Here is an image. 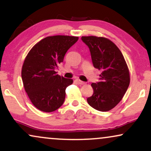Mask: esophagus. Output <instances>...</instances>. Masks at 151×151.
<instances>
[{
    "mask_svg": "<svg viewBox=\"0 0 151 151\" xmlns=\"http://www.w3.org/2000/svg\"><path fill=\"white\" fill-rule=\"evenodd\" d=\"M76 83H77L78 84V85H85V82L81 81V80H78V79L76 80Z\"/></svg>",
    "mask_w": 151,
    "mask_h": 151,
    "instance_id": "34e87169",
    "label": "esophagus"
}]
</instances>
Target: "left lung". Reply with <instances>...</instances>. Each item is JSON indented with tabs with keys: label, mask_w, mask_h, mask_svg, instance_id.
<instances>
[{
	"label": "left lung",
	"mask_w": 151,
	"mask_h": 151,
	"mask_svg": "<svg viewBox=\"0 0 151 151\" xmlns=\"http://www.w3.org/2000/svg\"><path fill=\"white\" fill-rule=\"evenodd\" d=\"M89 47L93 65L101 70L100 82L92 83L93 93L87 98L88 104L95 109L107 111L121 101L130 85V72L119 48L102 37H82Z\"/></svg>",
	"instance_id": "left-lung-1"
}]
</instances>
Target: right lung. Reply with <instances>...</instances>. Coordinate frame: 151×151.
Wrapping results in <instances>:
<instances>
[{
    "label": "right lung",
    "instance_id": "right-lung-1",
    "mask_svg": "<svg viewBox=\"0 0 151 151\" xmlns=\"http://www.w3.org/2000/svg\"><path fill=\"white\" fill-rule=\"evenodd\" d=\"M78 37L55 35L37 43L27 55L21 70L23 87L35 107L45 112L55 111L63 104L65 90L73 80L57 74L66 52Z\"/></svg>",
    "mask_w": 151,
    "mask_h": 151
}]
</instances>
